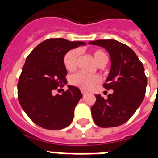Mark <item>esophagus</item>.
Returning a JSON list of instances; mask_svg holds the SVG:
<instances>
[{
  "instance_id": "obj_1",
  "label": "esophagus",
  "mask_w": 158,
  "mask_h": 158,
  "mask_svg": "<svg viewBox=\"0 0 158 158\" xmlns=\"http://www.w3.org/2000/svg\"><path fill=\"white\" fill-rule=\"evenodd\" d=\"M81 93H82V94H83V96H86L87 94H88V93L84 91V90H81Z\"/></svg>"
}]
</instances>
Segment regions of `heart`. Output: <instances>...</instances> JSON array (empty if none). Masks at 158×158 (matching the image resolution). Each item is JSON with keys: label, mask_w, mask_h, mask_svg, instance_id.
Masks as SVG:
<instances>
[{"label": "heart", "mask_w": 158, "mask_h": 158, "mask_svg": "<svg viewBox=\"0 0 158 158\" xmlns=\"http://www.w3.org/2000/svg\"><path fill=\"white\" fill-rule=\"evenodd\" d=\"M92 57L98 66H102L107 62V55L102 50H95L91 52ZM79 52L75 49L69 51L64 57V67L68 70H73L76 67ZM100 80L95 74H87L83 72H77L70 77L69 81L74 86L79 87L84 90H89Z\"/></svg>", "instance_id": "obj_1"}]
</instances>
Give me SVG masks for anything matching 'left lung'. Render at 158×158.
I'll list each match as a JSON object with an SVG mask.
<instances>
[{"label":"left lung","instance_id":"1","mask_svg":"<svg viewBox=\"0 0 158 158\" xmlns=\"http://www.w3.org/2000/svg\"><path fill=\"white\" fill-rule=\"evenodd\" d=\"M89 43L102 47L110 55V73L103 87L113 90L106 99L96 95V102L91 107L93 119L100 127L119 126L130 120L144 98V68L135 52L124 43L113 39Z\"/></svg>","mask_w":158,"mask_h":158}]
</instances>
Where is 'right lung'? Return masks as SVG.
Returning a JSON list of instances; mask_svg holds the SVG:
<instances>
[{"mask_svg": "<svg viewBox=\"0 0 158 158\" xmlns=\"http://www.w3.org/2000/svg\"><path fill=\"white\" fill-rule=\"evenodd\" d=\"M84 42L50 38L38 44L28 56L18 83V99L28 117L47 130H61L70 125L74 108L83 95L79 89L68 85L61 94L58 86L67 84L64 57Z\"/></svg>", "mask_w": 158, "mask_h": 158, "instance_id": "add662e5", "label": "right lung"}]
</instances>
